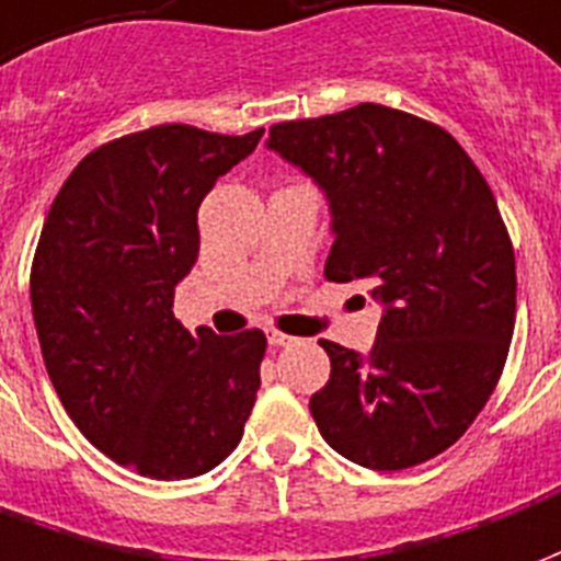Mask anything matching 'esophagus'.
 <instances>
[{"instance_id":"obj_1","label":"esophagus","mask_w":561,"mask_h":561,"mask_svg":"<svg viewBox=\"0 0 561 561\" xmlns=\"http://www.w3.org/2000/svg\"><path fill=\"white\" fill-rule=\"evenodd\" d=\"M268 343H272V346H289V343H296V337L275 329V331H268Z\"/></svg>"}]
</instances>
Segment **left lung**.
<instances>
[{
    "mask_svg": "<svg viewBox=\"0 0 561 561\" xmlns=\"http://www.w3.org/2000/svg\"><path fill=\"white\" fill-rule=\"evenodd\" d=\"M268 149L329 194L325 277L386 305L367 358L320 341L329 382L310 398L322 439L394 472L451 448L493 394L517 317V268L496 196L427 118L358 104L277 122Z\"/></svg>",
    "mask_w": 561,
    "mask_h": 561,
    "instance_id": "left-lung-1",
    "label": "left lung"
}]
</instances>
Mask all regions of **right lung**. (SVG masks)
I'll use <instances>...</instances> for the list:
<instances>
[{
  "label": "right lung",
  "mask_w": 561,
  "mask_h": 561,
  "mask_svg": "<svg viewBox=\"0 0 561 561\" xmlns=\"http://www.w3.org/2000/svg\"><path fill=\"white\" fill-rule=\"evenodd\" d=\"M260 137L125 134L73 167L44 220L28 293L50 382L85 439L146 478L215 469L253 410L263 331L191 334L173 293L199 253V203Z\"/></svg>",
  "instance_id": "right-lung-1"
}]
</instances>
